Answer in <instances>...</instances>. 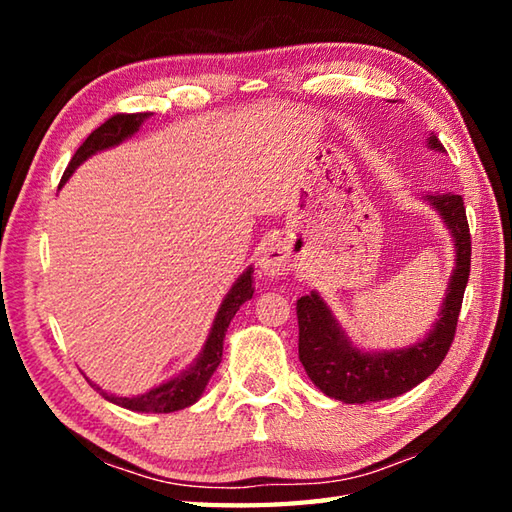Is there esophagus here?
I'll return each mask as SVG.
<instances>
[{"instance_id":"obj_1","label":"esophagus","mask_w":512,"mask_h":512,"mask_svg":"<svg viewBox=\"0 0 512 512\" xmlns=\"http://www.w3.org/2000/svg\"><path fill=\"white\" fill-rule=\"evenodd\" d=\"M262 270L268 277H281L288 275L292 270V259L286 255V250L281 246H268L262 255Z\"/></svg>"}]
</instances>
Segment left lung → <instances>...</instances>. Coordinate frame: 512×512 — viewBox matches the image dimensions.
<instances>
[{"mask_svg":"<svg viewBox=\"0 0 512 512\" xmlns=\"http://www.w3.org/2000/svg\"><path fill=\"white\" fill-rule=\"evenodd\" d=\"M429 147L444 151L438 136H429ZM427 200L436 206L451 228L455 239V270L436 328L422 343L383 354L361 352L347 341L317 292L297 301L299 361L325 396L350 405L394 398L431 376L447 356L471 273V231L462 195H427Z\"/></svg>","mask_w":512,"mask_h":512,"instance_id":"obj_1","label":"left lung"}]
</instances>
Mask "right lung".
<instances>
[{
    "instance_id": "obj_1",
    "label": "right lung",
    "mask_w": 512,
    "mask_h": 512,
    "mask_svg": "<svg viewBox=\"0 0 512 512\" xmlns=\"http://www.w3.org/2000/svg\"><path fill=\"white\" fill-rule=\"evenodd\" d=\"M149 114L140 112V114H114L107 118V121L96 127L94 132L85 138V143L76 149V154L72 156L68 169L63 171V178L61 184L72 176V171L81 165L85 158H90L92 154L107 147H114L118 143H123L125 138H129L132 134L138 132V127L143 125V121ZM250 273L253 270H246V273L237 279V284L228 292L226 299L222 301V308L217 312L215 323L211 328L209 339H206L204 345V352L200 354L198 363H195L187 372L180 374L178 378L169 380V383L160 385L156 389L147 391V394H140L134 398H121V396H110L107 391H103L101 387H96L94 383H90L99 394L114 402V405H121L125 409H132V411H145V413H171V411H178L193 405L195 400L202 396V391L209 383V378L213 376V372L217 369L222 361V347H224V336L228 325H231L235 312L239 310L244 301H248L253 297V279H250Z\"/></svg>"
}]
</instances>
